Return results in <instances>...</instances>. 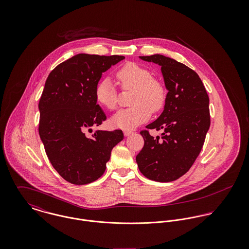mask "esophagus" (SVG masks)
Instances as JSON below:
<instances>
[{"instance_id": "34e87169", "label": "esophagus", "mask_w": 249, "mask_h": 249, "mask_svg": "<svg viewBox=\"0 0 249 249\" xmlns=\"http://www.w3.org/2000/svg\"><path fill=\"white\" fill-rule=\"evenodd\" d=\"M132 133H133V132H132L131 130H124V136H125V137L130 136Z\"/></svg>"}]
</instances>
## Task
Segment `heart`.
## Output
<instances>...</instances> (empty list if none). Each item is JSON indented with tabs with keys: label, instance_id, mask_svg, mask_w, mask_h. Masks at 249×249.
<instances>
[{
	"label": "heart",
	"instance_id": "heart-1",
	"mask_svg": "<svg viewBox=\"0 0 249 249\" xmlns=\"http://www.w3.org/2000/svg\"><path fill=\"white\" fill-rule=\"evenodd\" d=\"M117 78L125 90H133L130 108L119 110L112 118L111 124L117 128L131 130L146 122L151 111L162 109L167 98L166 88L159 80L152 78L148 69L133 62L124 64L117 71ZM96 101L109 110L117 107L116 88L109 77L102 79L96 86Z\"/></svg>",
	"mask_w": 249,
	"mask_h": 249
}]
</instances>
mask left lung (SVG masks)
<instances>
[{
    "mask_svg": "<svg viewBox=\"0 0 249 249\" xmlns=\"http://www.w3.org/2000/svg\"><path fill=\"white\" fill-rule=\"evenodd\" d=\"M139 57L161 67L168 94L161 115L145 126L163 129L162 137L141 131L144 143L136 162L150 180L175 181L190 170L200 153L210 127L209 98L198 74L186 65L162 54Z\"/></svg>",
    "mask_w": 249,
    "mask_h": 249,
    "instance_id": "8db88e82",
    "label": "left lung"
}]
</instances>
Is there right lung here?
<instances>
[{
    "mask_svg": "<svg viewBox=\"0 0 249 249\" xmlns=\"http://www.w3.org/2000/svg\"><path fill=\"white\" fill-rule=\"evenodd\" d=\"M125 57L79 53L50 72L39 101V135L54 170L66 181L85 185L106 172L112 148L124 139L122 130L87 129L107 116L95 98L103 72Z\"/></svg>",
    "mask_w": 249,
    "mask_h": 249,
    "instance_id": "right-lung-1",
    "label": "right lung"
}]
</instances>
